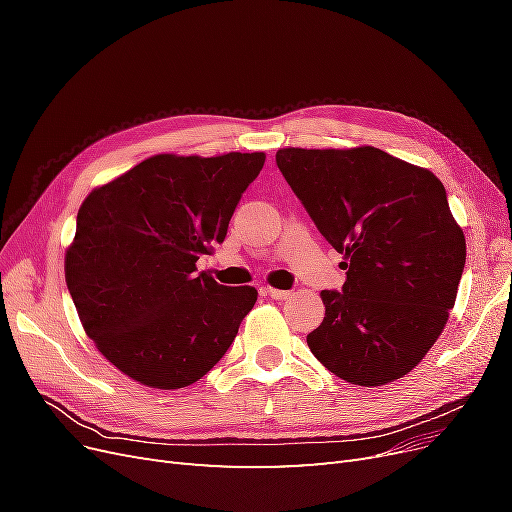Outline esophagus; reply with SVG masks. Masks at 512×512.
<instances>
[{
	"label": "esophagus",
	"mask_w": 512,
	"mask_h": 512,
	"mask_svg": "<svg viewBox=\"0 0 512 512\" xmlns=\"http://www.w3.org/2000/svg\"><path fill=\"white\" fill-rule=\"evenodd\" d=\"M262 290H265L267 297H271V299H275V301H284V299H288V297H290V292H288V290L271 288V286H265V288H262Z\"/></svg>",
	"instance_id": "1"
}]
</instances>
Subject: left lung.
<instances>
[{"label": "left lung", "mask_w": 512, "mask_h": 512, "mask_svg": "<svg viewBox=\"0 0 512 512\" xmlns=\"http://www.w3.org/2000/svg\"><path fill=\"white\" fill-rule=\"evenodd\" d=\"M275 162L346 260L342 292H320L324 320L309 350L350 384L404 378L444 331L466 265L442 181L376 147H288Z\"/></svg>", "instance_id": "obj_1"}]
</instances>
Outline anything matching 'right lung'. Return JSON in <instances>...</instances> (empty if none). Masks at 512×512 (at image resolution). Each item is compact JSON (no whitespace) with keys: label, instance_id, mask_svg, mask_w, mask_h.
I'll list each match as a JSON object with an SVG mask.
<instances>
[{"label":"right lung","instance_id":"right-lung-1","mask_svg":"<svg viewBox=\"0 0 512 512\" xmlns=\"http://www.w3.org/2000/svg\"><path fill=\"white\" fill-rule=\"evenodd\" d=\"M262 166V151L160 153L83 200L66 284L85 333L128 378L183 389L235 342L258 292L196 273V260L226 239Z\"/></svg>","mask_w":512,"mask_h":512}]
</instances>
